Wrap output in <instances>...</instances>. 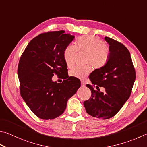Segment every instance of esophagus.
I'll return each instance as SVG.
<instances>
[{"label":"esophagus","instance_id":"34e87169","mask_svg":"<svg viewBox=\"0 0 147 147\" xmlns=\"http://www.w3.org/2000/svg\"><path fill=\"white\" fill-rule=\"evenodd\" d=\"M81 84H82V87H84V86L85 85V82L83 81V80H81Z\"/></svg>","mask_w":147,"mask_h":147}]
</instances>
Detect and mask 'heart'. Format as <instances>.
Returning <instances> with one entry per match:
<instances>
[{
	"label": "heart",
	"mask_w": 147,
	"mask_h": 147,
	"mask_svg": "<svg viewBox=\"0 0 147 147\" xmlns=\"http://www.w3.org/2000/svg\"><path fill=\"white\" fill-rule=\"evenodd\" d=\"M102 40L92 36H83L76 39L75 45L66 47L64 51V58L68 67H72L75 63L78 52L87 53L85 63L95 69H101L107 64L110 57V49L103 44ZM92 71L90 65L76 67L69 71L71 76L84 78Z\"/></svg>",
	"instance_id": "heart-1"
}]
</instances>
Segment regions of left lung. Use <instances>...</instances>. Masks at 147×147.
<instances>
[{
    "mask_svg": "<svg viewBox=\"0 0 147 147\" xmlns=\"http://www.w3.org/2000/svg\"><path fill=\"white\" fill-rule=\"evenodd\" d=\"M105 39L110 49V57L105 67L95 69L89 78L92 85L91 97L83 102L88 114L98 119H108L119 111L130 97L136 79V72L127 48L108 37ZM96 86L97 90H94ZM105 88V93L99 87Z\"/></svg>",
    "mask_w": 147,
    "mask_h": 147,
    "instance_id": "obj_1",
    "label": "left lung"
}]
</instances>
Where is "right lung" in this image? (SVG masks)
Segmentation results:
<instances>
[{
    "instance_id": "add662e5",
    "label": "right lung",
    "mask_w": 147,
    "mask_h": 147,
    "mask_svg": "<svg viewBox=\"0 0 147 147\" xmlns=\"http://www.w3.org/2000/svg\"><path fill=\"white\" fill-rule=\"evenodd\" d=\"M74 38L64 30L41 34L31 40L20 57V94L40 119H53L61 115L68 99L81 86L77 78H66L67 66L64 51ZM54 74L63 75L66 79L61 84L53 82Z\"/></svg>"
}]
</instances>
